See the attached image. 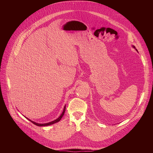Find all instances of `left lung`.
Instances as JSON below:
<instances>
[{"mask_svg": "<svg viewBox=\"0 0 153 153\" xmlns=\"http://www.w3.org/2000/svg\"><path fill=\"white\" fill-rule=\"evenodd\" d=\"M133 48H135V47H134V46H133ZM136 50H137V49H136Z\"/></svg>", "mask_w": 153, "mask_h": 153, "instance_id": "left-lung-1", "label": "left lung"}]
</instances>
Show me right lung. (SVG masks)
<instances>
[{
	"label": "right lung",
	"mask_w": 153,
	"mask_h": 153,
	"mask_svg": "<svg viewBox=\"0 0 153 153\" xmlns=\"http://www.w3.org/2000/svg\"><path fill=\"white\" fill-rule=\"evenodd\" d=\"M65 110H66V105L64 106V109H63V112H62V113L61 114V115H60V116H59L57 119H55V120H54V121H52V122L48 123H45V124H39V123H35V122H34V121H31L30 119H28V118H27V117H26V118H27V119H28L29 121H30V122H32V123L34 124L35 125H36V126H49V125L53 124H54V123H57V122H59V121H61V118L62 117V116H63L64 114V112H65Z\"/></svg>",
	"instance_id": "1"
}]
</instances>
